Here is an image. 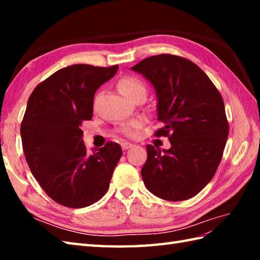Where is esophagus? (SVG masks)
I'll list each match as a JSON object with an SVG mask.
<instances>
[{
    "instance_id": "obj_1",
    "label": "esophagus",
    "mask_w": 260,
    "mask_h": 260,
    "mask_svg": "<svg viewBox=\"0 0 260 260\" xmlns=\"http://www.w3.org/2000/svg\"><path fill=\"white\" fill-rule=\"evenodd\" d=\"M134 145L132 144V143H128V142H123L121 143V148H123L124 151H126V150H128V148H131V147H133Z\"/></svg>"
}]
</instances>
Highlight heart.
Listing matches in <instances>:
<instances>
[{
    "label": "heart",
    "mask_w": 260,
    "mask_h": 260,
    "mask_svg": "<svg viewBox=\"0 0 260 260\" xmlns=\"http://www.w3.org/2000/svg\"><path fill=\"white\" fill-rule=\"evenodd\" d=\"M118 89L128 99H132L140 92H146V88H145V85L143 84V81L133 76L123 77V78L118 81ZM142 126H143L142 120H134L129 124H126L123 127H120L119 132L126 136L134 137L140 133V129L142 128Z\"/></svg>",
    "instance_id": "b5f03b06"
}]
</instances>
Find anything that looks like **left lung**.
<instances>
[{"mask_svg": "<svg viewBox=\"0 0 260 260\" xmlns=\"http://www.w3.org/2000/svg\"><path fill=\"white\" fill-rule=\"evenodd\" d=\"M132 70L151 81L157 93L155 136L168 137L170 150L147 145L142 178L147 190L167 201L197 196L217 172L229 134L221 93L191 60L163 53Z\"/></svg>", "mask_w": 260, "mask_h": 260, "instance_id": "obj_1", "label": "left lung"}]
</instances>
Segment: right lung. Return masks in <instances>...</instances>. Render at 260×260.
Returning a JSON list of instances; mask_svg holds the SVG:
<instances>
[{
    "instance_id": "add662e5",
    "label": "right lung",
    "mask_w": 260,
    "mask_h": 260,
    "mask_svg": "<svg viewBox=\"0 0 260 260\" xmlns=\"http://www.w3.org/2000/svg\"><path fill=\"white\" fill-rule=\"evenodd\" d=\"M118 66L73 64L59 69L32 91L21 123L22 147L39 184L68 208L97 202L109 187L121 147L107 142L88 153L81 124L92 118L95 92Z\"/></svg>"
}]
</instances>
